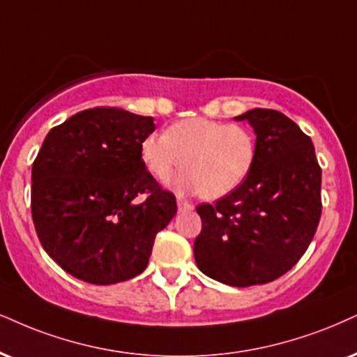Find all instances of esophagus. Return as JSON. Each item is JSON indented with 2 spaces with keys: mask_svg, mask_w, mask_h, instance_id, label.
Masks as SVG:
<instances>
[{
  "mask_svg": "<svg viewBox=\"0 0 357 357\" xmlns=\"http://www.w3.org/2000/svg\"><path fill=\"white\" fill-rule=\"evenodd\" d=\"M177 208H178V212H188V210H192L193 208V205L192 204H188L187 200H177Z\"/></svg>",
  "mask_w": 357,
  "mask_h": 357,
  "instance_id": "esophagus-1",
  "label": "esophagus"
}]
</instances>
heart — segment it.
<instances>
[{
	"mask_svg": "<svg viewBox=\"0 0 357 357\" xmlns=\"http://www.w3.org/2000/svg\"><path fill=\"white\" fill-rule=\"evenodd\" d=\"M255 157L252 132L205 117L175 122L165 134L153 132L140 142V158L153 178L164 182L183 162L185 170L172 180V188L180 193L200 190L208 200L236 190L252 172Z\"/></svg>",
	"mask_w": 357,
	"mask_h": 357,
	"instance_id": "b5f03b06",
	"label": "heart"
}]
</instances>
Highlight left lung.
<instances>
[{
	"label": "left lung",
	"instance_id": "left-lung-1",
	"mask_svg": "<svg viewBox=\"0 0 357 357\" xmlns=\"http://www.w3.org/2000/svg\"><path fill=\"white\" fill-rule=\"evenodd\" d=\"M235 121L257 135L253 169L236 190L197 206L193 255L204 275L245 288L280 278L305 255L321 217V167L311 139L284 114L252 109Z\"/></svg>",
	"mask_w": 357,
	"mask_h": 357
}]
</instances>
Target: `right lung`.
I'll use <instances>...</instances> for the list:
<instances>
[{"label": "right lung", "instance_id": "obj_1", "mask_svg": "<svg viewBox=\"0 0 357 357\" xmlns=\"http://www.w3.org/2000/svg\"><path fill=\"white\" fill-rule=\"evenodd\" d=\"M153 130L152 117L94 107L44 139L31 172V213L43 248L74 278L114 284L137 276L177 213L174 193L140 158Z\"/></svg>", "mask_w": 357, "mask_h": 357}]
</instances>
